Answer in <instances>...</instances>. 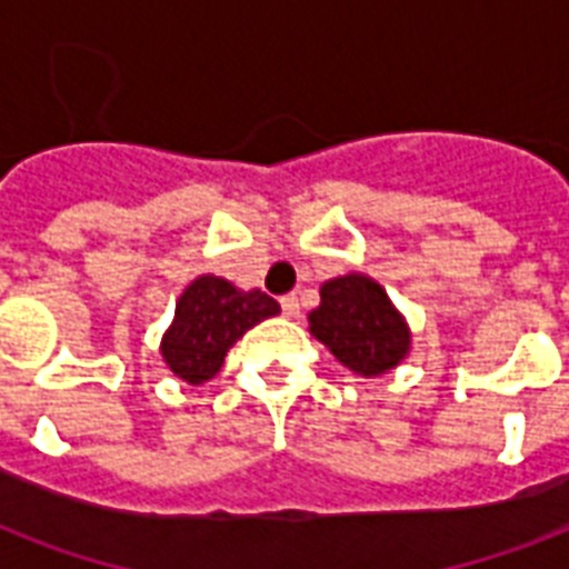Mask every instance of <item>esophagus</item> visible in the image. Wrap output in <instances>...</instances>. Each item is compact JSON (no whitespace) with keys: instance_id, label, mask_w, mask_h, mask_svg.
Listing matches in <instances>:
<instances>
[{"instance_id":"1","label":"esophagus","mask_w":569,"mask_h":569,"mask_svg":"<svg viewBox=\"0 0 569 569\" xmlns=\"http://www.w3.org/2000/svg\"><path fill=\"white\" fill-rule=\"evenodd\" d=\"M280 307H283L286 319H295V316L301 312V303H298V298H295V295H283V298H280Z\"/></svg>"}]
</instances>
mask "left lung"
Segmentation results:
<instances>
[{"label": "left lung", "mask_w": 569, "mask_h": 569, "mask_svg": "<svg viewBox=\"0 0 569 569\" xmlns=\"http://www.w3.org/2000/svg\"><path fill=\"white\" fill-rule=\"evenodd\" d=\"M312 337L333 351L351 372L380 375L405 360L410 333L387 292L363 274L321 286V303L310 312Z\"/></svg>", "instance_id": "8db88e82"}]
</instances>
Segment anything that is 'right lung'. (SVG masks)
I'll return each mask as SVG.
<instances>
[{
  "label": "right lung",
  "instance_id": "obj_1",
  "mask_svg": "<svg viewBox=\"0 0 569 569\" xmlns=\"http://www.w3.org/2000/svg\"><path fill=\"white\" fill-rule=\"evenodd\" d=\"M280 312L266 292H239L221 277H197L177 303V319L162 339L164 363L177 378L203 383L253 325Z\"/></svg>",
  "mask_w": 569,
  "mask_h": 569
}]
</instances>
